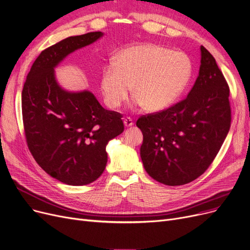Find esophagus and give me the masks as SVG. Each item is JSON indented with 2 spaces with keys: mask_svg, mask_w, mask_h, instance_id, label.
<instances>
[{
  "mask_svg": "<svg viewBox=\"0 0 250 250\" xmlns=\"http://www.w3.org/2000/svg\"><path fill=\"white\" fill-rule=\"evenodd\" d=\"M133 124H134L133 120H132L131 118H129V117H127V118H124V125H125V127H131Z\"/></svg>",
  "mask_w": 250,
  "mask_h": 250,
  "instance_id": "obj_1",
  "label": "esophagus"
}]
</instances>
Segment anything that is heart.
Segmentation results:
<instances>
[{
	"label": "heart",
	"mask_w": 250,
	"mask_h": 250,
	"mask_svg": "<svg viewBox=\"0 0 250 250\" xmlns=\"http://www.w3.org/2000/svg\"><path fill=\"white\" fill-rule=\"evenodd\" d=\"M192 76V62L182 51L155 44L122 50L103 70L101 90L110 109L119 108L130 93L135 104L148 111L163 110L177 100Z\"/></svg>",
	"instance_id": "heart-1"
}]
</instances>
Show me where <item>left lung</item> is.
Returning <instances> with one entry per match:
<instances>
[{"mask_svg":"<svg viewBox=\"0 0 250 250\" xmlns=\"http://www.w3.org/2000/svg\"><path fill=\"white\" fill-rule=\"evenodd\" d=\"M230 124L228 83L213 55L201 46L199 76L188 97L136 122L146 172L167 186L193 182L212 164Z\"/></svg>","mask_w":250,"mask_h":250,"instance_id":"1","label":"left lung"}]
</instances>
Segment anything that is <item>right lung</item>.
<instances>
[{
    "instance_id": "add662e5",
    "label": "right lung",
    "mask_w": 250,
    "mask_h": 250,
    "mask_svg": "<svg viewBox=\"0 0 250 250\" xmlns=\"http://www.w3.org/2000/svg\"><path fill=\"white\" fill-rule=\"evenodd\" d=\"M103 35L98 31L70 36L44 49L22 91L28 148L44 171L69 186L96 181L107 165L108 142L124 131L120 113L103 108L89 91H65L54 75L68 54Z\"/></svg>"
}]
</instances>
